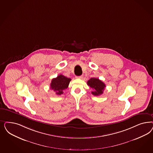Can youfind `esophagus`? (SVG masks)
Here are the masks:
<instances>
[{"instance_id": "esophagus-1", "label": "esophagus", "mask_w": 153, "mask_h": 153, "mask_svg": "<svg viewBox=\"0 0 153 153\" xmlns=\"http://www.w3.org/2000/svg\"><path fill=\"white\" fill-rule=\"evenodd\" d=\"M76 78H78V79H82V78H83V76L82 75H81V76H76Z\"/></svg>"}]
</instances>
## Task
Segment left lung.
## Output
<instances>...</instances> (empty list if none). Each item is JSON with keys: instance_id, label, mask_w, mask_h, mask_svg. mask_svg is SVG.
I'll return each mask as SVG.
<instances>
[{"instance_id": "1", "label": "left lung", "mask_w": 153, "mask_h": 153, "mask_svg": "<svg viewBox=\"0 0 153 153\" xmlns=\"http://www.w3.org/2000/svg\"><path fill=\"white\" fill-rule=\"evenodd\" d=\"M87 84L94 90V91L91 92L92 94L96 96L103 94V91L106 87L104 82L96 78H92L89 79L87 82Z\"/></svg>"}]
</instances>
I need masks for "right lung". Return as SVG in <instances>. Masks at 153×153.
Segmentation results:
<instances>
[{
    "label": "right lung",
    "instance_id": "add662e5",
    "mask_svg": "<svg viewBox=\"0 0 153 153\" xmlns=\"http://www.w3.org/2000/svg\"><path fill=\"white\" fill-rule=\"evenodd\" d=\"M70 81V78L60 74L57 78L52 80L50 85L51 89L53 90L56 94L61 95L64 94V91L66 89L68 88Z\"/></svg>",
    "mask_w": 153,
    "mask_h": 153
}]
</instances>
